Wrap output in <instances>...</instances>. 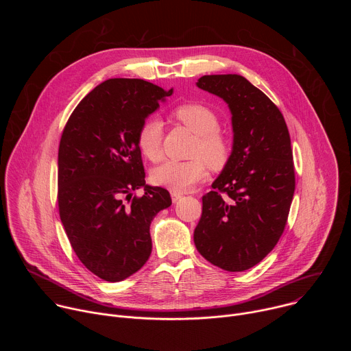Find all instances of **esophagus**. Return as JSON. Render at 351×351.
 <instances>
[{
    "label": "esophagus",
    "instance_id": "esophagus-1",
    "mask_svg": "<svg viewBox=\"0 0 351 351\" xmlns=\"http://www.w3.org/2000/svg\"><path fill=\"white\" fill-rule=\"evenodd\" d=\"M171 197H172V202H173V203H176L178 199H180V198L183 197V194H182V193H176V191H172V193H171Z\"/></svg>",
    "mask_w": 351,
    "mask_h": 351
}]
</instances>
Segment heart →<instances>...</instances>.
<instances>
[{
    "instance_id": "heart-1",
    "label": "heart",
    "mask_w": 351,
    "mask_h": 351,
    "mask_svg": "<svg viewBox=\"0 0 351 351\" xmlns=\"http://www.w3.org/2000/svg\"><path fill=\"white\" fill-rule=\"evenodd\" d=\"M173 117L190 129L197 138L193 144L189 161H165L153 171L156 184L172 191L190 190L207 178V167L213 171L222 169L230 158V144L219 132L217 114L202 104H180L173 110ZM137 145L149 161L162 158V123L156 118L145 119L137 132Z\"/></svg>"
}]
</instances>
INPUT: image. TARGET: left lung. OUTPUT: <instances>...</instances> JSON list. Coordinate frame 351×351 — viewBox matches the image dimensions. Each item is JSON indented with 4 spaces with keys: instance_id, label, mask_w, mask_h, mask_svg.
<instances>
[{
    "instance_id": "1",
    "label": "left lung",
    "mask_w": 351,
    "mask_h": 351,
    "mask_svg": "<svg viewBox=\"0 0 351 351\" xmlns=\"http://www.w3.org/2000/svg\"><path fill=\"white\" fill-rule=\"evenodd\" d=\"M197 86L228 104L233 147L203 195L194 244L211 264L240 272L261 263L285 230L295 186L290 136L279 108L245 77L206 75Z\"/></svg>"
}]
</instances>
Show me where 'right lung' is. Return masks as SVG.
<instances>
[{
  "label": "right lung",
  "instance_id": "1",
  "mask_svg": "<svg viewBox=\"0 0 351 351\" xmlns=\"http://www.w3.org/2000/svg\"><path fill=\"white\" fill-rule=\"evenodd\" d=\"M143 79H108L69 117L58 149V208L73 252L107 282L137 272L152 254L149 225L172 204L145 184L137 132L172 95ZM143 186L138 197L132 191Z\"/></svg>",
  "mask_w": 351,
  "mask_h": 351
}]
</instances>
